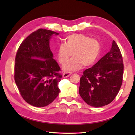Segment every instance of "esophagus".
<instances>
[{
    "label": "esophagus",
    "instance_id": "obj_1",
    "mask_svg": "<svg viewBox=\"0 0 135 135\" xmlns=\"http://www.w3.org/2000/svg\"><path fill=\"white\" fill-rule=\"evenodd\" d=\"M71 74H72V73H71V72H64L62 74L63 78H67V77H69Z\"/></svg>",
    "mask_w": 135,
    "mask_h": 135
}]
</instances>
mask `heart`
<instances>
[{
	"label": "heart",
	"mask_w": 135,
	"mask_h": 135,
	"mask_svg": "<svg viewBox=\"0 0 135 135\" xmlns=\"http://www.w3.org/2000/svg\"><path fill=\"white\" fill-rule=\"evenodd\" d=\"M100 52V45L95 38L83 34H73L64 40L56 52L59 62L63 64L72 55L73 58L63 65L67 71L79 70L82 65L90 67L97 62Z\"/></svg>",
	"instance_id": "b5f03b06"
}]
</instances>
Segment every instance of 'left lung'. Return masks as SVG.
Segmentation results:
<instances>
[{
  "instance_id": "1",
  "label": "left lung",
  "mask_w": 135,
  "mask_h": 135,
  "mask_svg": "<svg viewBox=\"0 0 135 135\" xmlns=\"http://www.w3.org/2000/svg\"><path fill=\"white\" fill-rule=\"evenodd\" d=\"M123 61L117 43L92 67L83 71L80 81L79 94L86 104L101 107L113 101L122 84Z\"/></svg>"
}]
</instances>
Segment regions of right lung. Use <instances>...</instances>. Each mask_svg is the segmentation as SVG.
<instances>
[{
	"label": "right lung",
	"instance_id": "obj_1",
	"mask_svg": "<svg viewBox=\"0 0 135 135\" xmlns=\"http://www.w3.org/2000/svg\"><path fill=\"white\" fill-rule=\"evenodd\" d=\"M59 33L38 29L25 38L15 57L14 79L23 99L36 107L52 103L58 97L62 76L49 47L52 36Z\"/></svg>",
	"mask_w": 135,
	"mask_h": 135
}]
</instances>
